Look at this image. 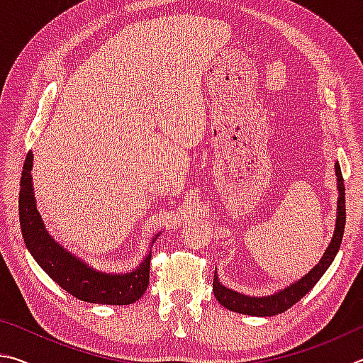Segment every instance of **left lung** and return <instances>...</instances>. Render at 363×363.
<instances>
[{"label":"left lung","instance_id":"8db88e82","mask_svg":"<svg viewBox=\"0 0 363 363\" xmlns=\"http://www.w3.org/2000/svg\"><path fill=\"white\" fill-rule=\"evenodd\" d=\"M336 177H338V189H340V199H338V218H336V228L332 242H330L327 252L323 253L322 259L314 269H311L306 276L300 281L295 282L290 287L284 289L279 294L271 296H245L240 295L238 291H233L230 289L223 287L218 282L217 276H213V294L221 306L226 309L234 311L239 314L247 315H259V317H269L282 314L285 311L290 309L295 303H298L301 298L308 294V291L319 282V279L323 276V272L328 269V266L336 257L340 250L342 234H345V225H346V198H345V185H342V174L340 169V164L335 165Z\"/></svg>","mask_w":363,"mask_h":363}]
</instances>
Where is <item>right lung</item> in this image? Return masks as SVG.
I'll return each instance as SVG.
<instances>
[{"label": "right lung", "instance_id": "add662e5", "mask_svg": "<svg viewBox=\"0 0 363 363\" xmlns=\"http://www.w3.org/2000/svg\"><path fill=\"white\" fill-rule=\"evenodd\" d=\"M31 164H33V155L28 152L21 178L18 217H21L25 244L41 268L63 290L82 301L97 304H130L140 300L150 284L151 255L145 258L137 271L127 272V274H105V272L89 268L78 258L69 255L49 236L36 211L33 185H31Z\"/></svg>", "mask_w": 363, "mask_h": 363}]
</instances>
